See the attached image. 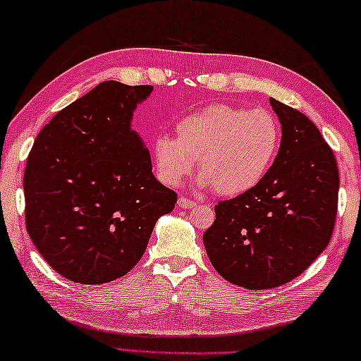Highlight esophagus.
Masks as SVG:
<instances>
[{"label":"esophagus","mask_w":361,"mask_h":361,"mask_svg":"<svg viewBox=\"0 0 361 361\" xmlns=\"http://www.w3.org/2000/svg\"><path fill=\"white\" fill-rule=\"evenodd\" d=\"M177 204H179V208L182 209H192L197 206V203L192 202V200H188L185 197H179V200H177Z\"/></svg>","instance_id":"esophagus-1"}]
</instances>
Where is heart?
Listing matches in <instances>:
<instances>
[{"instance_id":"obj_1","label":"heart","mask_w":361,"mask_h":361,"mask_svg":"<svg viewBox=\"0 0 361 361\" xmlns=\"http://www.w3.org/2000/svg\"><path fill=\"white\" fill-rule=\"evenodd\" d=\"M177 137L159 134L152 153L164 184L177 185L193 173L198 159L200 185L224 197L252 190L279 153L281 131L267 110H246L227 104L208 105L182 118Z\"/></svg>"}]
</instances>
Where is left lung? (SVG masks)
<instances>
[{
  "instance_id": "obj_1",
  "label": "left lung",
  "mask_w": 361,
  "mask_h": 361,
  "mask_svg": "<svg viewBox=\"0 0 361 361\" xmlns=\"http://www.w3.org/2000/svg\"><path fill=\"white\" fill-rule=\"evenodd\" d=\"M281 125L279 155L267 176L216 204L203 235L212 267L246 289L296 279L328 246L338 212L339 174L333 150L304 114L270 97Z\"/></svg>"
}]
</instances>
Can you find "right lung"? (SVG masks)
<instances>
[{"label":"right lung","mask_w":361,"mask_h":361,"mask_svg":"<svg viewBox=\"0 0 361 361\" xmlns=\"http://www.w3.org/2000/svg\"><path fill=\"white\" fill-rule=\"evenodd\" d=\"M153 86L104 81L59 111L27 158L25 224L44 261L65 279L102 285L144 256L177 195L152 173L133 129Z\"/></svg>","instance_id":"1"}]
</instances>
